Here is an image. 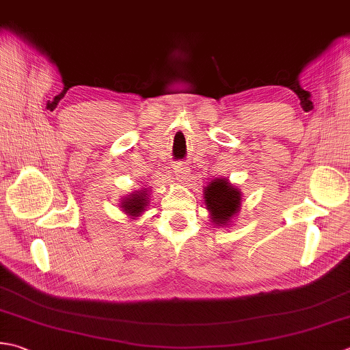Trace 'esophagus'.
Instances as JSON below:
<instances>
[{
  "label": "esophagus",
  "mask_w": 350,
  "mask_h": 350,
  "mask_svg": "<svg viewBox=\"0 0 350 350\" xmlns=\"http://www.w3.org/2000/svg\"><path fill=\"white\" fill-rule=\"evenodd\" d=\"M174 174L177 177V180L182 183L189 180V168L187 165H183V163H177V165H174Z\"/></svg>",
  "instance_id": "obj_1"
}]
</instances>
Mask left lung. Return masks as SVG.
I'll return each instance as SVG.
<instances>
[{
  "label": "left lung",
  "mask_w": 350,
  "mask_h": 350,
  "mask_svg": "<svg viewBox=\"0 0 350 350\" xmlns=\"http://www.w3.org/2000/svg\"><path fill=\"white\" fill-rule=\"evenodd\" d=\"M203 198L212 224L226 228V226L232 223V220L238 215L239 209H241L243 194L239 188L229 182V179L215 177L203 189Z\"/></svg>",
  "instance_id": "8db88e82"
}]
</instances>
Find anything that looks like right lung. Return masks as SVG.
<instances>
[{"label":"right lung","mask_w":350,"mask_h":350,"mask_svg":"<svg viewBox=\"0 0 350 350\" xmlns=\"http://www.w3.org/2000/svg\"><path fill=\"white\" fill-rule=\"evenodd\" d=\"M150 202L148 188H141L139 191H133L129 196L121 198L120 208L122 212L130 218V220H136V218L142 215Z\"/></svg>","instance_id":"obj_1"}]
</instances>
